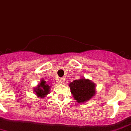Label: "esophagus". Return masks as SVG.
Listing matches in <instances>:
<instances>
[{
	"label": "esophagus",
	"instance_id": "obj_1",
	"mask_svg": "<svg viewBox=\"0 0 131 131\" xmlns=\"http://www.w3.org/2000/svg\"><path fill=\"white\" fill-rule=\"evenodd\" d=\"M59 82L61 83V84H63L64 82V78H61L59 79Z\"/></svg>",
	"mask_w": 131,
	"mask_h": 131
}]
</instances>
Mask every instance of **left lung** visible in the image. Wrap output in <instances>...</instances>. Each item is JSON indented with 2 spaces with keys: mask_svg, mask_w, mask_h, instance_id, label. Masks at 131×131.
<instances>
[{
  "mask_svg": "<svg viewBox=\"0 0 131 131\" xmlns=\"http://www.w3.org/2000/svg\"><path fill=\"white\" fill-rule=\"evenodd\" d=\"M70 92L78 103H83L90 100L95 94L94 83L82 78L76 80L69 84Z\"/></svg>",
  "mask_w": 131,
  "mask_h": 131,
  "instance_id": "1",
  "label": "left lung"
}]
</instances>
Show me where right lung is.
I'll list each match as a JSON object with an SVG mask.
<instances>
[{"mask_svg":"<svg viewBox=\"0 0 131 131\" xmlns=\"http://www.w3.org/2000/svg\"><path fill=\"white\" fill-rule=\"evenodd\" d=\"M49 90L50 86L47 84H46V82L45 80H41L40 84L38 85V86L36 88H35L34 91L38 97H45V95L49 94Z\"/></svg>","mask_w":131,"mask_h":131,"instance_id":"right-lung-1","label":"right lung"}]
</instances>
